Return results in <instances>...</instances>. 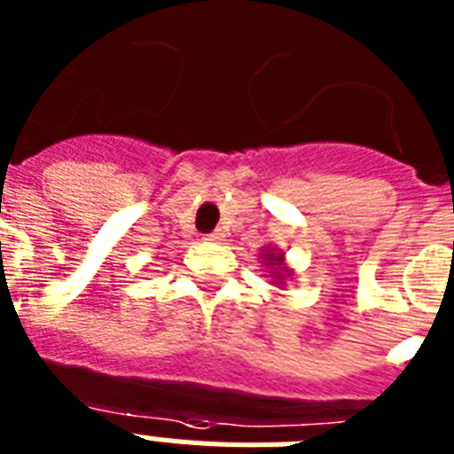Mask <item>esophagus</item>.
Wrapping results in <instances>:
<instances>
[{
	"instance_id": "1",
	"label": "esophagus",
	"mask_w": 454,
	"mask_h": 454,
	"mask_svg": "<svg viewBox=\"0 0 454 454\" xmlns=\"http://www.w3.org/2000/svg\"><path fill=\"white\" fill-rule=\"evenodd\" d=\"M207 240H211V243H220V240H224V234L223 231H214V234H208Z\"/></svg>"
}]
</instances>
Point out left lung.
<instances>
[{"mask_svg": "<svg viewBox=\"0 0 454 454\" xmlns=\"http://www.w3.org/2000/svg\"><path fill=\"white\" fill-rule=\"evenodd\" d=\"M259 259H263V266H266V270L270 272V284H275L277 288H284V284H286L288 277H293V270L288 268L286 259H284V252L277 250L275 246H268L262 250V256Z\"/></svg>", "mask_w": 454, "mask_h": 454, "instance_id": "8db88e82", "label": "left lung"}]
</instances>
